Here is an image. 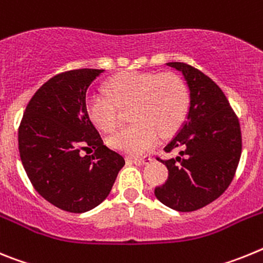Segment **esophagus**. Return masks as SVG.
I'll return each mask as SVG.
<instances>
[{"label":"esophagus","instance_id":"34e87169","mask_svg":"<svg viewBox=\"0 0 263 263\" xmlns=\"http://www.w3.org/2000/svg\"><path fill=\"white\" fill-rule=\"evenodd\" d=\"M132 162H133L134 164H137V166H145V164H148L152 163L153 159L150 157H145V158H132Z\"/></svg>","mask_w":263,"mask_h":263}]
</instances>
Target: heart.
I'll return each instance as SVG.
<instances>
[{"label": "heart", "mask_w": 263, "mask_h": 263, "mask_svg": "<svg viewBox=\"0 0 263 263\" xmlns=\"http://www.w3.org/2000/svg\"><path fill=\"white\" fill-rule=\"evenodd\" d=\"M105 93L88 99L87 116L105 133L120 124V109L130 110L132 126L118 130L108 138L110 147L129 155H142L157 145L159 134L167 137L183 124L190 105L183 81L171 73L124 72L108 81Z\"/></svg>", "instance_id": "b5f03b06"}]
</instances>
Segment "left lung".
<instances>
[{
    "instance_id": "1",
    "label": "left lung",
    "mask_w": 263,
    "mask_h": 263,
    "mask_svg": "<svg viewBox=\"0 0 263 263\" xmlns=\"http://www.w3.org/2000/svg\"><path fill=\"white\" fill-rule=\"evenodd\" d=\"M167 66L182 72L190 90L187 117L164 152L179 150L176 158L162 160L168 179L155 188L164 205L192 212L221 196L236 174L242 141L238 118L218 85L185 63Z\"/></svg>"
}]
</instances>
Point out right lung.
Returning <instances> with one entry per match:
<instances>
[{
    "instance_id": "add662e5",
    "label": "right lung",
    "mask_w": 263,
    "mask_h": 263,
    "mask_svg": "<svg viewBox=\"0 0 263 263\" xmlns=\"http://www.w3.org/2000/svg\"><path fill=\"white\" fill-rule=\"evenodd\" d=\"M103 72L83 68L51 78L31 97L18 130L30 182L67 212H87L103 203L125 164L122 155L104 145L85 110L88 88ZM81 145L97 152L81 157Z\"/></svg>"
}]
</instances>
